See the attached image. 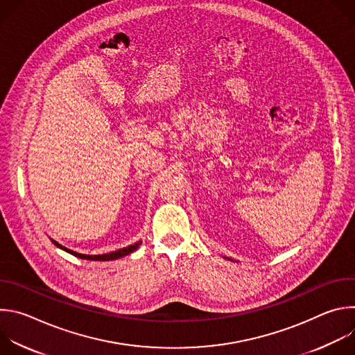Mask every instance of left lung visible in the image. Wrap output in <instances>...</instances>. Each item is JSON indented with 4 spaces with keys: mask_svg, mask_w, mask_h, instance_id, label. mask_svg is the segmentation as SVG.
Masks as SVG:
<instances>
[{
    "mask_svg": "<svg viewBox=\"0 0 355 355\" xmlns=\"http://www.w3.org/2000/svg\"><path fill=\"white\" fill-rule=\"evenodd\" d=\"M229 260H230V259H229Z\"/></svg>",
    "mask_w": 355,
    "mask_h": 355,
    "instance_id": "8db88e82",
    "label": "left lung"
}]
</instances>
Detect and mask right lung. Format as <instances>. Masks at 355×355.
Segmentation results:
<instances>
[{
  "instance_id": "add662e5",
  "label": "right lung",
  "mask_w": 355,
  "mask_h": 355,
  "mask_svg": "<svg viewBox=\"0 0 355 355\" xmlns=\"http://www.w3.org/2000/svg\"><path fill=\"white\" fill-rule=\"evenodd\" d=\"M50 240H52V243H53L56 247H59V248H62V250H64V251L70 252L71 256L78 257V259H83V260H91V261H111V260H118V259H121V257H125V256L130 254V252H133L135 250H137V248H139V245L141 244V241H136L135 244H130V245H128V247L119 248V250H116V251H111V252H108V254L88 256V254H81V252L73 251V250H70V248H67V247L62 245L60 243H58V241H56V240H53V239H50Z\"/></svg>"
}]
</instances>
